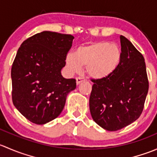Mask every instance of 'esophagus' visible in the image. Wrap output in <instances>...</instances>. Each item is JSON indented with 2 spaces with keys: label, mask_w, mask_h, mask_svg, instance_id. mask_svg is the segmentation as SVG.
Masks as SVG:
<instances>
[{
  "label": "esophagus",
  "mask_w": 157,
  "mask_h": 157,
  "mask_svg": "<svg viewBox=\"0 0 157 157\" xmlns=\"http://www.w3.org/2000/svg\"><path fill=\"white\" fill-rule=\"evenodd\" d=\"M83 81H85V79L83 78V77H77V79H76V83H77V85H79Z\"/></svg>",
  "instance_id": "obj_1"
}]
</instances>
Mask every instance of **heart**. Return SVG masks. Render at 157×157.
<instances>
[{"instance_id":"1","label":"heart","mask_w":157,"mask_h":157,"mask_svg":"<svg viewBox=\"0 0 157 157\" xmlns=\"http://www.w3.org/2000/svg\"><path fill=\"white\" fill-rule=\"evenodd\" d=\"M121 52L118 45L99 41L78 47L67 54L65 64L71 72H80L86 67V73L96 80L108 78L115 72L121 63Z\"/></svg>"}]
</instances>
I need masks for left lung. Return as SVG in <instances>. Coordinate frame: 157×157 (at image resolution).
I'll return each mask as SVG.
<instances>
[{"instance_id": "obj_1", "label": "left lung", "mask_w": 157, "mask_h": 157, "mask_svg": "<svg viewBox=\"0 0 157 157\" xmlns=\"http://www.w3.org/2000/svg\"><path fill=\"white\" fill-rule=\"evenodd\" d=\"M121 60L112 76L94 80L90 96L93 121L103 129L115 131L141 115L149 83L143 55L124 36H120Z\"/></svg>"}]
</instances>
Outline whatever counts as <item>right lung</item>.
<instances>
[{"mask_svg": "<svg viewBox=\"0 0 157 157\" xmlns=\"http://www.w3.org/2000/svg\"><path fill=\"white\" fill-rule=\"evenodd\" d=\"M71 35L43 31L25 40L11 69L14 106L31 122L45 124L62 112L75 79L61 75L72 46Z\"/></svg>", "mask_w": 157, "mask_h": 157, "instance_id": "right-lung-1", "label": "right lung"}]
</instances>
